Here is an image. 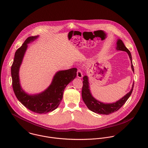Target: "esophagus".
<instances>
[{
  "label": "esophagus",
  "mask_w": 148,
  "mask_h": 148,
  "mask_svg": "<svg viewBox=\"0 0 148 148\" xmlns=\"http://www.w3.org/2000/svg\"><path fill=\"white\" fill-rule=\"evenodd\" d=\"M77 76L79 78H82L83 77V73L82 72V71L80 69H78L77 71Z\"/></svg>",
  "instance_id": "1"
}]
</instances>
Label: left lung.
Listing matches in <instances>:
<instances>
[{
	"label": "left lung",
	"instance_id": "left-lung-1",
	"mask_svg": "<svg viewBox=\"0 0 148 148\" xmlns=\"http://www.w3.org/2000/svg\"><path fill=\"white\" fill-rule=\"evenodd\" d=\"M116 49L117 50H120L123 51L127 52L129 56L130 60L131 61V67L132 71L134 72V68L132 64V58L131 53L129 50L125 46L124 42L120 39H118L117 42V47ZM83 85L82 88V98L84 101L85 105L88 107V108L91 111L102 114H109L114 112L118 110L122 106H123L129 99L130 96L131 95L133 87H134V83L132 85V89L130 91L127 93L125 96H124L123 98H121L119 101L111 103V104H105L99 101L96 100L90 93L89 87V82H88V77L87 76H84L83 77Z\"/></svg>",
	"mask_w": 148,
	"mask_h": 148
}]
</instances>
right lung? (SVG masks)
Instances as JSON below:
<instances>
[{
  "label": "right lung",
  "mask_w": 148,
  "mask_h": 148,
  "mask_svg": "<svg viewBox=\"0 0 148 148\" xmlns=\"http://www.w3.org/2000/svg\"><path fill=\"white\" fill-rule=\"evenodd\" d=\"M38 37L28 38L16 50L11 66V76L13 90L18 100L29 110L42 114L52 112L59 106L63 99L64 89L76 76L77 68H73L58 72L49 86L41 93L29 95L24 92L20 85L19 68L27 48V44L34 41Z\"/></svg>",
  "instance_id": "1"
}]
</instances>
